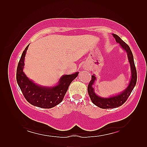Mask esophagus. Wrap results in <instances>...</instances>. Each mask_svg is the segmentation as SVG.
<instances>
[{
    "mask_svg": "<svg viewBox=\"0 0 147 147\" xmlns=\"http://www.w3.org/2000/svg\"><path fill=\"white\" fill-rule=\"evenodd\" d=\"M84 69H85V70H88L89 67L88 66H86V65H85V66H84Z\"/></svg>",
    "mask_w": 147,
    "mask_h": 147,
    "instance_id": "obj_1",
    "label": "esophagus"
}]
</instances>
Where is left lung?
<instances>
[{
  "label": "left lung",
  "instance_id": "1",
  "mask_svg": "<svg viewBox=\"0 0 147 147\" xmlns=\"http://www.w3.org/2000/svg\"><path fill=\"white\" fill-rule=\"evenodd\" d=\"M112 35L115 39L116 42L119 44L121 49L126 52L127 59H128V62L130 65L131 74V79L128 85L123 91L117 93V94L112 95L109 97H102V96L98 95L95 92L94 85L96 81V78L95 74H93L92 76V80L90 81L88 86V95L93 104L102 109H114L123 105L126 101L131 93L133 91V88H135L137 80L136 70L135 62H134L133 55L129 47L118 35H115V34H112Z\"/></svg>",
  "mask_w": 147,
  "mask_h": 147
}]
</instances>
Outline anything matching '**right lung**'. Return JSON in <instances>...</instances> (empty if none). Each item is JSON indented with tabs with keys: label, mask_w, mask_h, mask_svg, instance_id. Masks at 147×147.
<instances>
[{
	"label": "right lung",
	"mask_w": 147,
	"mask_h": 147,
	"mask_svg": "<svg viewBox=\"0 0 147 147\" xmlns=\"http://www.w3.org/2000/svg\"><path fill=\"white\" fill-rule=\"evenodd\" d=\"M29 45L24 49L18 63L16 73L17 83L24 96L30 104L40 108H52L62 101L69 86L78 76L79 72L62 76L54 86H42L35 83L28 78L23 71L24 59Z\"/></svg>",
	"instance_id": "right-lung-1"
}]
</instances>
